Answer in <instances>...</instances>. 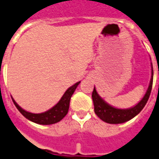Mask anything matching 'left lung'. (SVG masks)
I'll use <instances>...</instances> for the list:
<instances>
[{
    "mask_svg": "<svg viewBox=\"0 0 159 159\" xmlns=\"http://www.w3.org/2000/svg\"><path fill=\"white\" fill-rule=\"evenodd\" d=\"M152 83H153V70H152V75L150 82V85L148 88L144 97L136 106L129 108V109H116L114 107L109 105L107 102L102 100L101 97L99 96L94 87L93 92H92V100L94 102V111L97 116L102 119V121L106 122L108 124H122L127 121L130 120L139 114L140 111L145 106L148 99L150 98L151 91L152 88Z\"/></svg>",
    "mask_w": 159,
    "mask_h": 159,
    "instance_id": "1",
    "label": "left lung"
}]
</instances>
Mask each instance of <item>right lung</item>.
<instances>
[{
	"mask_svg": "<svg viewBox=\"0 0 159 159\" xmlns=\"http://www.w3.org/2000/svg\"><path fill=\"white\" fill-rule=\"evenodd\" d=\"M79 84L80 82H78L74 84L73 86L70 87L66 90L65 93L63 94L61 100L57 102L55 106L51 108L50 110H48V111L40 113V114H34V113H30V112L24 111L16 103V101L13 98H12V100L16 108L18 109V111H20L27 119L32 121L34 123H36V124H39V125H53V124H56L57 122L61 121L67 115V113L69 111V108H70V98Z\"/></svg>",
	"mask_w": 159,
	"mask_h": 159,
	"instance_id": "add662e5",
	"label": "right lung"
}]
</instances>
